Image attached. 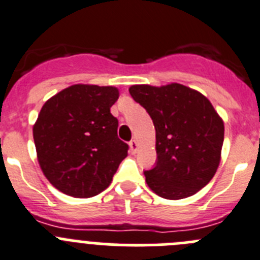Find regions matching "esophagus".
Here are the masks:
<instances>
[{
  "label": "esophagus",
  "mask_w": 260,
  "mask_h": 260,
  "mask_svg": "<svg viewBox=\"0 0 260 260\" xmlns=\"http://www.w3.org/2000/svg\"><path fill=\"white\" fill-rule=\"evenodd\" d=\"M129 149H131V151H132V152L137 151L138 144H137V141H136V140H132V141L129 142Z\"/></svg>",
  "instance_id": "esophagus-1"
}]
</instances>
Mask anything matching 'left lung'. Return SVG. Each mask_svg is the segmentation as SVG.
<instances>
[{
    "instance_id": "1",
    "label": "left lung",
    "mask_w": 260,
    "mask_h": 260,
    "mask_svg": "<svg viewBox=\"0 0 260 260\" xmlns=\"http://www.w3.org/2000/svg\"><path fill=\"white\" fill-rule=\"evenodd\" d=\"M146 109L156 133V164L146 183L168 200L192 196L214 177L220 161L224 124L207 97L179 83L129 87Z\"/></svg>"
}]
</instances>
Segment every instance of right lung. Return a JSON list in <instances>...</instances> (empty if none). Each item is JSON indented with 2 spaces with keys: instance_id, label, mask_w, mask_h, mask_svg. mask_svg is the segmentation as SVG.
Here are the masks:
<instances>
[{
  "instance_id": "add662e5",
  "label": "right lung",
  "mask_w": 260,
  "mask_h": 260,
  "mask_svg": "<svg viewBox=\"0 0 260 260\" xmlns=\"http://www.w3.org/2000/svg\"><path fill=\"white\" fill-rule=\"evenodd\" d=\"M115 87L74 84L45 103L33 125L38 163L53 187L92 198L110 185L128 145L118 137L110 108Z\"/></svg>"
}]
</instances>
